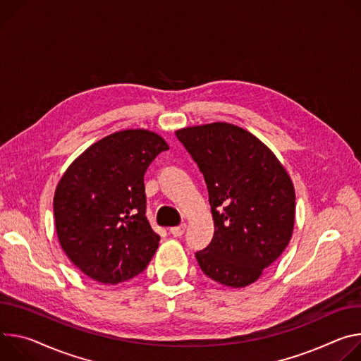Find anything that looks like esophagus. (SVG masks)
<instances>
[{
    "label": "esophagus",
    "mask_w": 361,
    "mask_h": 361,
    "mask_svg": "<svg viewBox=\"0 0 361 361\" xmlns=\"http://www.w3.org/2000/svg\"><path fill=\"white\" fill-rule=\"evenodd\" d=\"M185 229H186V224H182V225H179V226L171 228L169 231H171V233H172L173 236H182V235L185 233Z\"/></svg>",
    "instance_id": "esophagus-1"
}]
</instances>
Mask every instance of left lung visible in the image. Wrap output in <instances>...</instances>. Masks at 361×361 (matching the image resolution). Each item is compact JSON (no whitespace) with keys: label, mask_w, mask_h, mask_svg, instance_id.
Returning a JSON list of instances; mask_svg holds the SVG:
<instances>
[{"label":"left lung","mask_w":361,"mask_h":361,"mask_svg":"<svg viewBox=\"0 0 361 361\" xmlns=\"http://www.w3.org/2000/svg\"><path fill=\"white\" fill-rule=\"evenodd\" d=\"M204 173L215 232L196 252L214 281L244 288L287 248L295 224L293 180L272 150L225 122L176 130Z\"/></svg>","instance_id":"obj_1"}]
</instances>
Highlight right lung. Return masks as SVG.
Returning a JSON list of instances; mask_svg holds the SVG:
<instances>
[{
	"label": "right lung",
	"instance_id": "right-lung-1",
	"mask_svg": "<svg viewBox=\"0 0 361 361\" xmlns=\"http://www.w3.org/2000/svg\"><path fill=\"white\" fill-rule=\"evenodd\" d=\"M168 149L154 132L120 130L87 147L59 180L53 199L59 243L94 281H128L154 255L160 236L145 215L143 176Z\"/></svg>",
	"mask_w": 361,
	"mask_h": 361
}]
</instances>
